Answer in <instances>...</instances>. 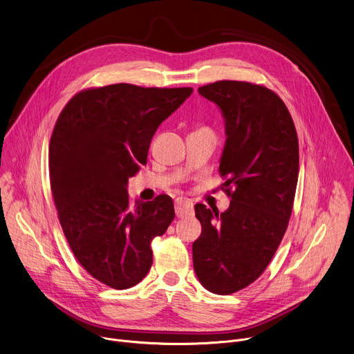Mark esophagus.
<instances>
[{"mask_svg":"<svg viewBox=\"0 0 354 354\" xmlns=\"http://www.w3.org/2000/svg\"><path fill=\"white\" fill-rule=\"evenodd\" d=\"M175 213H176L178 218L193 216V203H192L189 198H185V197L176 198V201H175Z\"/></svg>","mask_w":354,"mask_h":354,"instance_id":"esophagus-1","label":"esophagus"}]
</instances>
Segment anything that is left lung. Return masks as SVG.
<instances>
[{
	"instance_id": "8db88e82",
	"label": "left lung",
	"mask_w": 354,
	"mask_h": 354,
	"mask_svg": "<svg viewBox=\"0 0 354 354\" xmlns=\"http://www.w3.org/2000/svg\"><path fill=\"white\" fill-rule=\"evenodd\" d=\"M198 93L224 119L220 172L231 201L221 214L194 206L201 234L193 268L206 290L227 295L254 283L281 242L298 180V138L284 102L265 86L217 81Z\"/></svg>"
}]
</instances>
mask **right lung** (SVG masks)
<instances>
[{"label": "right lung", "mask_w": 354, "mask_h": 354, "mask_svg": "<svg viewBox=\"0 0 354 354\" xmlns=\"http://www.w3.org/2000/svg\"><path fill=\"white\" fill-rule=\"evenodd\" d=\"M192 92L113 84L77 93L57 119L48 168L59 220L82 268L112 288L147 276L151 241L175 217L167 194L133 206L127 183L147 162L158 126Z\"/></svg>", "instance_id": "obj_1"}]
</instances>
